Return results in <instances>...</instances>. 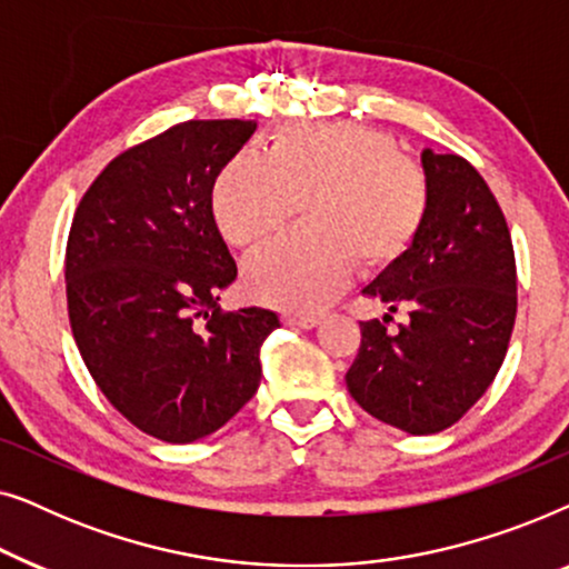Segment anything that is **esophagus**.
<instances>
[{"mask_svg": "<svg viewBox=\"0 0 569 569\" xmlns=\"http://www.w3.org/2000/svg\"><path fill=\"white\" fill-rule=\"evenodd\" d=\"M284 323L295 326V329H313V326H318V318L306 313H284Z\"/></svg>", "mask_w": 569, "mask_h": 569, "instance_id": "obj_1", "label": "esophagus"}]
</instances>
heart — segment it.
Masks as SVG:
<instances>
[{"label": "heart", "mask_w": 569, "mask_h": 569, "mask_svg": "<svg viewBox=\"0 0 569 569\" xmlns=\"http://www.w3.org/2000/svg\"><path fill=\"white\" fill-rule=\"evenodd\" d=\"M306 203V236L284 240L246 267L256 300L318 310L352 279L391 269L422 236L430 183L393 137L352 121L290 123L267 160L236 154L212 186L217 230L240 251L282 236Z\"/></svg>", "instance_id": "heart-1"}]
</instances>
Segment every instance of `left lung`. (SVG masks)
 Instances as JSON below:
<instances>
[{
	"instance_id": "left-lung-1",
	"label": "left lung",
	"mask_w": 569,
	"mask_h": 569,
	"mask_svg": "<svg viewBox=\"0 0 569 569\" xmlns=\"http://www.w3.org/2000/svg\"><path fill=\"white\" fill-rule=\"evenodd\" d=\"M430 214L422 236L365 287L368 298L407 309L388 335L362 321L347 388L380 422L409 435L456 425L492 383L516 323V253L485 178L461 154L422 152ZM387 320V313L386 318Z\"/></svg>"
}]
</instances>
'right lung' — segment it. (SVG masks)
Wrapping results in <instances>:
<instances>
[{
	"instance_id": "right-lung-1",
	"label": "right lung",
	"mask_w": 569,
	"mask_h": 569,
	"mask_svg": "<svg viewBox=\"0 0 569 569\" xmlns=\"http://www.w3.org/2000/svg\"><path fill=\"white\" fill-rule=\"evenodd\" d=\"M256 121H183L121 152L77 207L67 240L69 323L100 391L131 425L193 442L230 422L261 383L277 313H222L238 267L212 186Z\"/></svg>"
}]
</instances>
